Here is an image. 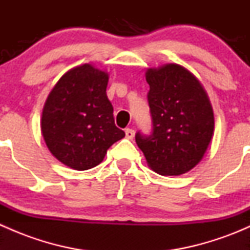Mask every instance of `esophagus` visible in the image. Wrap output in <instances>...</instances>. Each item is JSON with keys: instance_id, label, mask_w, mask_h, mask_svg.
I'll use <instances>...</instances> for the list:
<instances>
[{"instance_id": "obj_1", "label": "esophagus", "mask_w": 250, "mask_h": 250, "mask_svg": "<svg viewBox=\"0 0 250 250\" xmlns=\"http://www.w3.org/2000/svg\"><path fill=\"white\" fill-rule=\"evenodd\" d=\"M125 132V138H127V139H133V138H134V130H133L132 128H127Z\"/></svg>"}]
</instances>
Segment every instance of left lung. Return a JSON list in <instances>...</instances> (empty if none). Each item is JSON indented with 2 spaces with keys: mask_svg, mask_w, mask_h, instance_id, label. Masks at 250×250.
<instances>
[{
  "mask_svg": "<svg viewBox=\"0 0 250 250\" xmlns=\"http://www.w3.org/2000/svg\"><path fill=\"white\" fill-rule=\"evenodd\" d=\"M152 129L137 132L135 141L151 169L180 175L192 169L210 143L214 115L202 84L180 65L146 72Z\"/></svg>",
  "mask_w": 250,
  "mask_h": 250,
  "instance_id": "obj_1",
  "label": "left lung"
}]
</instances>
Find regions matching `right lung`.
<instances>
[{
  "mask_svg": "<svg viewBox=\"0 0 250 250\" xmlns=\"http://www.w3.org/2000/svg\"><path fill=\"white\" fill-rule=\"evenodd\" d=\"M109 76L89 64L70 70L55 84L42 112L41 129L57 160L76 170L95 167L125 137L106 97Z\"/></svg>",
  "mask_w": 250,
  "mask_h": 250,
  "instance_id": "obj_1",
  "label": "right lung"
}]
</instances>
